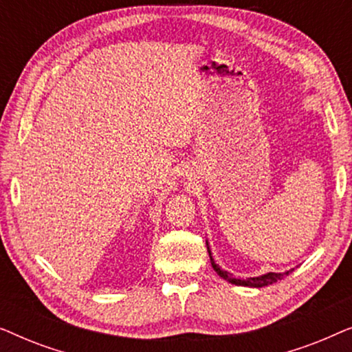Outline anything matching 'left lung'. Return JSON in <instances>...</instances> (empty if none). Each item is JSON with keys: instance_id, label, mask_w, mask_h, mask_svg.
Masks as SVG:
<instances>
[{"instance_id": "obj_1", "label": "left lung", "mask_w": 352, "mask_h": 352, "mask_svg": "<svg viewBox=\"0 0 352 352\" xmlns=\"http://www.w3.org/2000/svg\"><path fill=\"white\" fill-rule=\"evenodd\" d=\"M206 247H208V243H206ZM208 254H210V259H211V266L216 272H218V276H221L224 278V280H228L230 283H235V285H243V287H256V288H261V287H267V285H272L274 282L277 280H282L283 277L288 276L292 271H287V272H282V274H276V272H269L266 276H261V277H250V278H245V280H240V278H235L232 274L226 272L224 269H221L218 264L213 261V258H211V252H210V247H208Z\"/></svg>"}]
</instances>
